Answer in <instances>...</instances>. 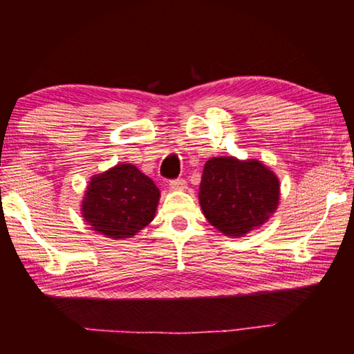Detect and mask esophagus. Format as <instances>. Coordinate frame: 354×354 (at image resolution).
Segmentation results:
<instances>
[{
  "instance_id": "obj_1",
  "label": "esophagus",
  "mask_w": 354,
  "mask_h": 354,
  "mask_svg": "<svg viewBox=\"0 0 354 354\" xmlns=\"http://www.w3.org/2000/svg\"><path fill=\"white\" fill-rule=\"evenodd\" d=\"M170 187L175 189V190H184L185 187H187V183H185V179H183V178L171 179V181H170Z\"/></svg>"
}]
</instances>
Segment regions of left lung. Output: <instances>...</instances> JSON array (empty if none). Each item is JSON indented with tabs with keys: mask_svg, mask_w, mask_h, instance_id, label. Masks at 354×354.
I'll list each match as a JSON object with an SVG mask.
<instances>
[{
	"mask_svg": "<svg viewBox=\"0 0 354 354\" xmlns=\"http://www.w3.org/2000/svg\"><path fill=\"white\" fill-rule=\"evenodd\" d=\"M198 198L209 223L242 237L278 207L279 181L259 160L212 158L203 170Z\"/></svg>",
	"mask_w": 354,
	"mask_h": 354,
	"instance_id": "left-lung-1",
	"label": "left lung"
}]
</instances>
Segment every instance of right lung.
I'll use <instances>...</instances> for the list:
<instances>
[{
  "instance_id": "right-lung-1",
  "label": "right lung",
  "mask_w": 354,
  "mask_h": 354,
  "mask_svg": "<svg viewBox=\"0 0 354 354\" xmlns=\"http://www.w3.org/2000/svg\"><path fill=\"white\" fill-rule=\"evenodd\" d=\"M160 192L131 164H120L92 178L82 201V215L93 231L127 239L154 218Z\"/></svg>"
}]
</instances>
